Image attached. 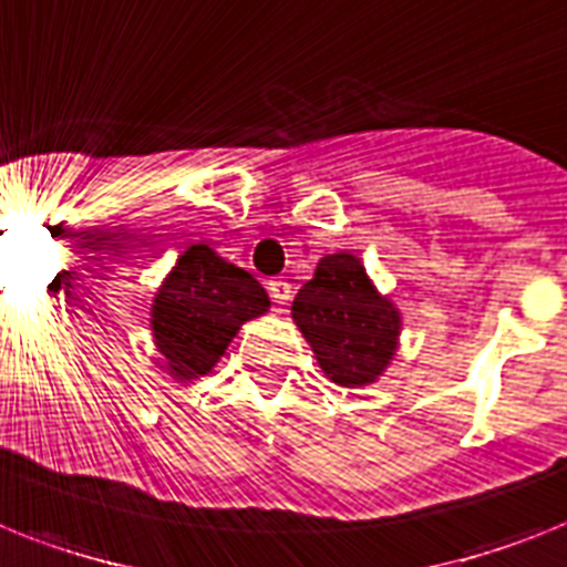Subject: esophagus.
<instances>
[{"instance_id": "34e87169", "label": "esophagus", "mask_w": 567, "mask_h": 567, "mask_svg": "<svg viewBox=\"0 0 567 567\" xmlns=\"http://www.w3.org/2000/svg\"><path fill=\"white\" fill-rule=\"evenodd\" d=\"M269 298H272L275 303H287L289 298H292V287H289L287 280L278 278V280H269Z\"/></svg>"}]
</instances>
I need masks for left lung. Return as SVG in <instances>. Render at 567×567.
Returning <instances> with one entry per match:
<instances>
[{"label": "left lung", "instance_id": "left-lung-1", "mask_svg": "<svg viewBox=\"0 0 567 567\" xmlns=\"http://www.w3.org/2000/svg\"><path fill=\"white\" fill-rule=\"evenodd\" d=\"M295 324L339 385H368L396 350L400 316L353 255H327L292 301Z\"/></svg>", "mask_w": 567, "mask_h": 567}]
</instances>
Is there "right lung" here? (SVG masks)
<instances>
[{
  "instance_id": "add662e5",
  "label": "right lung",
  "mask_w": 567,
  "mask_h": 567,
  "mask_svg": "<svg viewBox=\"0 0 567 567\" xmlns=\"http://www.w3.org/2000/svg\"><path fill=\"white\" fill-rule=\"evenodd\" d=\"M266 307L269 295L246 269L208 246H190L153 303V336L167 371L176 379L208 373L243 321Z\"/></svg>"
}]
</instances>
